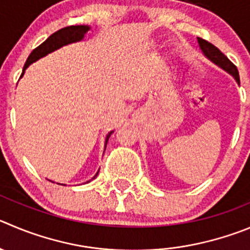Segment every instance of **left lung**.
<instances>
[{"label":"left lung","mask_w":250,"mask_h":250,"mask_svg":"<svg viewBox=\"0 0 250 250\" xmlns=\"http://www.w3.org/2000/svg\"><path fill=\"white\" fill-rule=\"evenodd\" d=\"M197 42H199L200 49H201L205 57L208 60H211L217 66H220L221 69L227 71L229 75H232L234 80L238 83V85H239V72H238L237 67H235V65H233V62L223 54L222 51L218 48H216L213 44L208 43V42L202 38H197Z\"/></svg>","instance_id":"left-lung-1"}]
</instances>
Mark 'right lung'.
<instances>
[{
  "label": "right lung",
  "mask_w": 250,
  "mask_h": 250,
  "mask_svg": "<svg viewBox=\"0 0 250 250\" xmlns=\"http://www.w3.org/2000/svg\"><path fill=\"white\" fill-rule=\"evenodd\" d=\"M90 29H91L90 25H70V27L62 28V29H59L58 32H55V33L51 34V36L49 37L45 42H43V43H42L38 48H36L33 51H32V53H30L29 57H28V59H27V62H25L24 67H23V71H22V75H21V78L24 75L25 69H27L30 64H33L34 62L39 60L41 58L45 57V55L50 54V53H53V51L58 50V49L62 48V46L83 41V37H85V34L87 33ZM112 133H113V130H111V132H109L108 134L106 136V141H104V149H106L107 142H108V138L111 137ZM97 174H99V171L96 172V175H95L92 179L96 178Z\"/></svg>",
  "instance_id": "obj_1"
}]
</instances>
